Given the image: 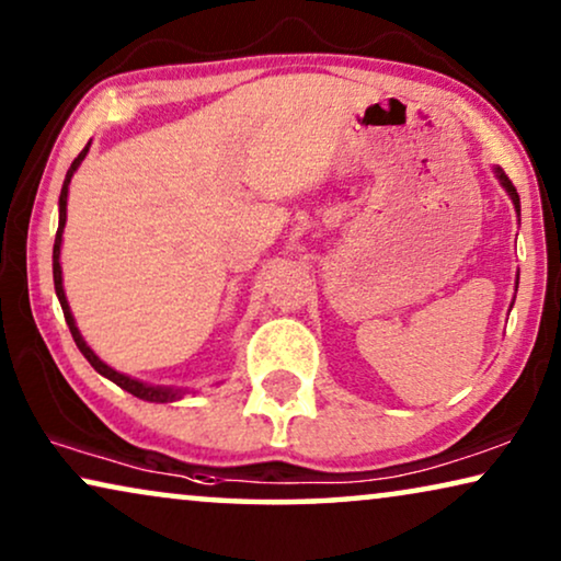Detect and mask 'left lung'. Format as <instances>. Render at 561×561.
Returning <instances> with one entry per match:
<instances>
[{"label":"left lung","instance_id":"8db88e82","mask_svg":"<svg viewBox=\"0 0 561 561\" xmlns=\"http://www.w3.org/2000/svg\"><path fill=\"white\" fill-rule=\"evenodd\" d=\"M493 173H495V179L501 181V186L505 188V194L511 196V202H513V209H516V214H518V217H520V198H518V191H516V186H513L508 175L503 173V168H497V165H495V168H493ZM516 290H518V275H516ZM511 309H513V304H511Z\"/></svg>","mask_w":561,"mask_h":561}]
</instances>
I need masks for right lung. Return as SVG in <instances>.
<instances>
[{"label": "right lung", "instance_id": "add662e5", "mask_svg": "<svg viewBox=\"0 0 561 561\" xmlns=\"http://www.w3.org/2000/svg\"><path fill=\"white\" fill-rule=\"evenodd\" d=\"M91 148V140L87 148L79 152V158L73 160L71 168H68L66 173V181H64V188H60V198H58V232H56V244H53V283H56V296L60 301V309H64V317H66V324L71 329V336L76 342V347L81 350V355L89 359V365L94 367L99 375H104L106 380H112L114 386H119L122 390H127V393H133L137 398H142V401H150V403H173V401H181L183 396L188 393L186 388H173V386H152V382H142L137 378H129V375L114 370L104 363L102 357L96 355L94 350L89 347L87 340H83L79 327H76V319L71 313V306H68V298H66V290H64V271H60V248H64V229H66V206H68V186H71V179L73 173L79 171V165L83 163V158H87V152Z\"/></svg>", "mask_w": 561, "mask_h": 561}]
</instances>
